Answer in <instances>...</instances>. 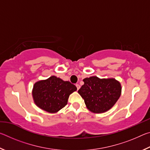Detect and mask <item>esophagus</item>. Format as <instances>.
I'll use <instances>...</instances> for the list:
<instances>
[{"instance_id": "1", "label": "esophagus", "mask_w": 150, "mask_h": 150, "mask_svg": "<svg viewBox=\"0 0 150 150\" xmlns=\"http://www.w3.org/2000/svg\"><path fill=\"white\" fill-rule=\"evenodd\" d=\"M76 85V87H77V90H79L80 88V85H79V84H76L75 85Z\"/></svg>"}]
</instances>
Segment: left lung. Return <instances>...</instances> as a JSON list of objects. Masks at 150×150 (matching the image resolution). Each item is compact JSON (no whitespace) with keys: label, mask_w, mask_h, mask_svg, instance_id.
Listing matches in <instances>:
<instances>
[{"label":"left lung","mask_w":150,"mask_h":150,"mask_svg":"<svg viewBox=\"0 0 150 150\" xmlns=\"http://www.w3.org/2000/svg\"><path fill=\"white\" fill-rule=\"evenodd\" d=\"M78 93L84 99L87 108L94 113L108 111L121 95L120 82L115 79H100L96 76L85 78Z\"/></svg>","instance_id":"1"}]
</instances>
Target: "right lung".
Returning a JSON list of instances; mask_svg holds the SVG:
<instances>
[{
    "label": "right lung",
    "instance_id": "obj_1",
    "mask_svg": "<svg viewBox=\"0 0 150 150\" xmlns=\"http://www.w3.org/2000/svg\"><path fill=\"white\" fill-rule=\"evenodd\" d=\"M77 87L69 81H64L55 76L36 82L32 90L35 105L50 113H55L67 104L68 98Z\"/></svg>",
    "mask_w": 150,
    "mask_h": 150
}]
</instances>
